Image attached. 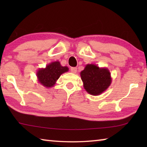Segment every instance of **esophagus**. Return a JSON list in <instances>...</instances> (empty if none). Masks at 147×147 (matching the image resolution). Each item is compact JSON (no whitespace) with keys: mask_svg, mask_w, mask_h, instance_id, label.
I'll return each mask as SVG.
<instances>
[{"mask_svg":"<svg viewBox=\"0 0 147 147\" xmlns=\"http://www.w3.org/2000/svg\"><path fill=\"white\" fill-rule=\"evenodd\" d=\"M71 73H76L77 72V68L76 67H71Z\"/></svg>","mask_w":147,"mask_h":147,"instance_id":"obj_1","label":"esophagus"}]
</instances>
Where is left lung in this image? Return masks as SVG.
<instances>
[{"instance_id":"8db88e82","label":"left lung","mask_w":147,"mask_h":147,"mask_svg":"<svg viewBox=\"0 0 147 147\" xmlns=\"http://www.w3.org/2000/svg\"><path fill=\"white\" fill-rule=\"evenodd\" d=\"M84 88L89 94L99 95L109 88L112 82L110 72L106 67H99L94 64H87L80 72Z\"/></svg>"}]
</instances>
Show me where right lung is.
<instances>
[{"instance_id": "obj_1", "label": "right lung", "mask_w": 147, "mask_h": 147, "mask_svg": "<svg viewBox=\"0 0 147 147\" xmlns=\"http://www.w3.org/2000/svg\"><path fill=\"white\" fill-rule=\"evenodd\" d=\"M69 71L68 67L61 66L58 61H53L47 65L45 68H39L36 73L38 81L45 88L53 87L56 81L63 73Z\"/></svg>"}]
</instances>
